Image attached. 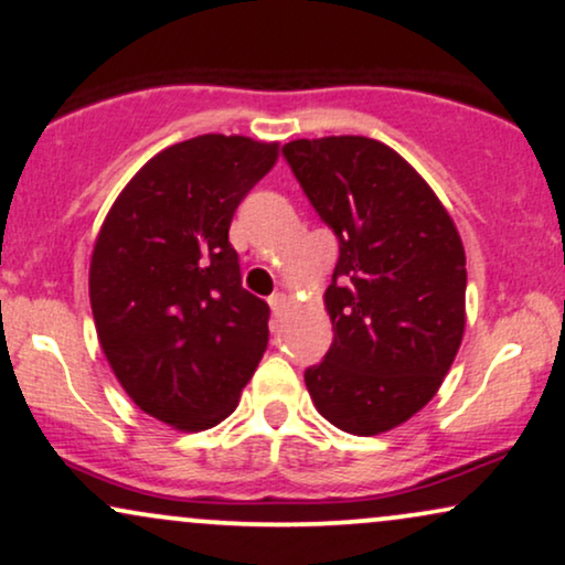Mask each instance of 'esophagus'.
<instances>
[{"label":"esophagus","mask_w":565,"mask_h":565,"mask_svg":"<svg viewBox=\"0 0 565 565\" xmlns=\"http://www.w3.org/2000/svg\"><path fill=\"white\" fill-rule=\"evenodd\" d=\"M268 305H270V310H274V316H281V312L287 310L289 297L284 295V291H276V295L268 297Z\"/></svg>","instance_id":"1"}]
</instances>
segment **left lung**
I'll list each match as a JSON object with an SVG mask.
<instances>
[{
    "mask_svg": "<svg viewBox=\"0 0 565 565\" xmlns=\"http://www.w3.org/2000/svg\"><path fill=\"white\" fill-rule=\"evenodd\" d=\"M284 159L339 239L333 344L305 370L312 404L352 435L394 430L438 394L461 347L467 258L423 177L362 135L291 140Z\"/></svg>",
    "mask_w": 565,
    "mask_h": 565,
    "instance_id": "obj_1",
    "label": "left lung"
}]
</instances>
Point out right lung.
Returning a JSON list of instances; mask_svg holds the SVG:
<instances>
[{
  "mask_svg": "<svg viewBox=\"0 0 565 565\" xmlns=\"http://www.w3.org/2000/svg\"><path fill=\"white\" fill-rule=\"evenodd\" d=\"M278 142L198 135L153 156L114 200L90 258L98 341L127 396L177 430L237 409L268 347V305L242 289L234 211Z\"/></svg>",
  "mask_w": 565,
  "mask_h": 565,
  "instance_id": "1",
  "label": "right lung"
}]
</instances>
